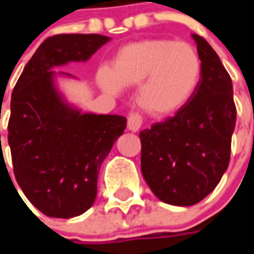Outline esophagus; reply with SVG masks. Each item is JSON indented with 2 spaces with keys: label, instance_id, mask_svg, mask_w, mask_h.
<instances>
[{
  "label": "esophagus",
  "instance_id": "esophagus-1",
  "mask_svg": "<svg viewBox=\"0 0 254 254\" xmlns=\"http://www.w3.org/2000/svg\"><path fill=\"white\" fill-rule=\"evenodd\" d=\"M142 125V117L139 113H130L129 117H127V129L131 131H137Z\"/></svg>",
  "mask_w": 254,
  "mask_h": 254
}]
</instances>
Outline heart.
<instances>
[{
	"instance_id": "b5f03b06",
	"label": "heart",
	"mask_w": 254,
	"mask_h": 254,
	"mask_svg": "<svg viewBox=\"0 0 254 254\" xmlns=\"http://www.w3.org/2000/svg\"><path fill=\"white\" fill-rule=\"evenodd\" d=\"M201 76V61L192 46L170 39H145L123 46L111 65L97 69L104 91L119 95L137 85V103L154 116L173 113L189 101Z\"/></svg>"
}]
</instances>
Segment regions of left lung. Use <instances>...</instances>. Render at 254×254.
Here are the masks:
<instances>
[{
  "mask_svg": "<svg viewBox=\"0 0 254 254\" xmlns=\"http://www.w3.org/2000/svg\"><path fill=\"white\" fill-rule=\"evenodd\" d=\"M201 76L173 117L139 133L141 171L159 200L192 205L215 190L229 165L236 125L232 80L215 50L193 34Z\"/></svg>",
  "mask_w": 254,
  "mask_h": 254,
  "instance_id": "obj_1",
  "label": "left lung"
}]
</instances>
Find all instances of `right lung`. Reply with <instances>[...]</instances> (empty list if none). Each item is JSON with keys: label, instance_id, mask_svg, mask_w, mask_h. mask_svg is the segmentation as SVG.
I'll return each mask as SVG.
<instances>
[{"label": "right lung", "instance_id": "add662e5", "mask_svg": "<svg viewBox=\"0 0 254 254\" xmlns=\"http://www.w3.org/2000/svg\"><path fill=\"white\" fill-rule=\"evenodd\" d=\"M108 41L99 34L47 38L11 93L7 142L14 177L46 216L69 219L91 208L101 163L127 127L123 116L69 107L54 84V67L88 61Z\"/></svg>", "mask_w": 254, "mask_h": 254}]
</instances>
